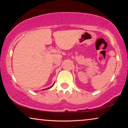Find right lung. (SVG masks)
Here are the masks:
<instances>
[{
    "label": "right lung",
    "instance_id": "obj_1",
    "mask_svg": "<svg viewBox=\"0 0 128 128\" xmlns=\"http://www.w3.org/2000/svg\"><path fill=\"white\" fill-rule=\"evenodd\" d=\"M54 84H53V85H52V86H50V87H48V88H47L44 89V90H47V89H50V88H52V87H53V86L54 85Z\"/></svg>",
    "mask_w": 128,
    "mask_h": 128
}]
</instances>
